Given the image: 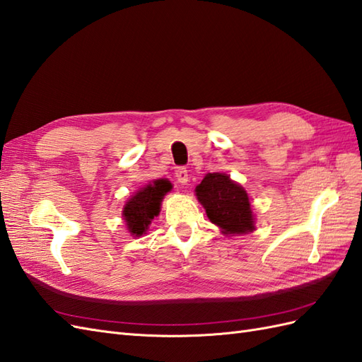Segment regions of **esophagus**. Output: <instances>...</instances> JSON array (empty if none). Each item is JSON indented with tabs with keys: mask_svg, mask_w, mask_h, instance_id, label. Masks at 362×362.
<instances>
[{
	"mask_svg": "<svg viewBox=\"0 0 362 362\" xmlns=\"http://www.w3.org/2000/svg\"><path fill=\"white\" fill-rule=\"evenodd\" d=\"M175 176H176V181H178L181 186H186L189 181V173L184 167H178V169L175 170Z\"/></svg>",
	"mask_w": 362,
	"mask_h": 362,
	"instance_id": "34e87169",
	"label": "esophagus"
}]
</instances>
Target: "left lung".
<instances>
[{
	"label": "left lung",
	"mask_w": 362,
	"mask_h": 362,
	"mask_svg": "<svg viewBox=\"0 0 362 362\" xmlns=\"http://www.w3.org/2000/svg\"><path fill=\"white\" fill-rule=\"evenodd\" d=\"M207 218L226 235L255 230V216L247 192L226 173H207L195 189Z\"/></svg>",
	"instance_id": "1"
}]
</instances>
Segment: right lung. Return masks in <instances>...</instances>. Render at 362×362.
<instances>
[{
	"label": "right lung",
	"mask_w": 362,
	"mask_h": 362,
	"mask_svg": "<svg viewBox=\"0 0 362 362\" xmlns=\"http://www.w3.org/2000/svg\"><path fill=\"white\" fill-rule=\"evenodd\" d=\"M170 190L172 182L169 180H155L127 199L124 210H122V216H124L130 235L136 238L147 232L152 219L160 215L163 198Z\"/></svg>",
	"instance_id": "1"
}]
</instances>
